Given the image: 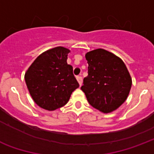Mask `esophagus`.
<instances>
[{
  "label": "esophagus",
  "instance_id": "1",
  "mask_svg": "<svg viewBox=\"0 0 154 154\" xmlns=\"http://www.w3.org/2000/svg\"><path fill=\"white\" fill-rule=\"evenodd\" d=\"M77 82H78L79 85H80V86H82V77H80V76H77Z\"/></svg>",
  "mask_w": 154,
  "mask_h": 154
}]
</instances>
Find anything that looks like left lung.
Returning a JSON list of instances; mask_svg holds the SVG:
<instances>
[{
    "instance_id": "8db88e82",
    "label": "left lung",
    "mask_w": 154,
    "mask_h": 154,
    "mask_svg": "<svg viewBox=\"0 0 154 154\" xmlns=\"http://www.w3.org/2000/svg\"><path fill=\"white\" fill-rule=\"evenodd\" d=\"M88 76L81 87L91 106L105 114L117 110L127 99L132 78L123 60L103 48L85 55Z\"/></svg>"
}]
</instances>
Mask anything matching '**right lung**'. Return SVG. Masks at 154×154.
<instances>
[{
    "label": "right lung",
    "instance_id": "add662e5",
    "mask_svg": "<svg viewBox=\"0 0 154 154\" xmlns=\"http://www.w3.org/2000/svg\"><path fill=\"white\" fill-rule=\"evenodd\" d=\"M70 50L56 47L38 56L25 72V80L32 99L44 110H55L67 103L79 84L67 64Z\"/></svg>",
    "mask_w": 154,
    "mask_h": 154
}]
</instances>
